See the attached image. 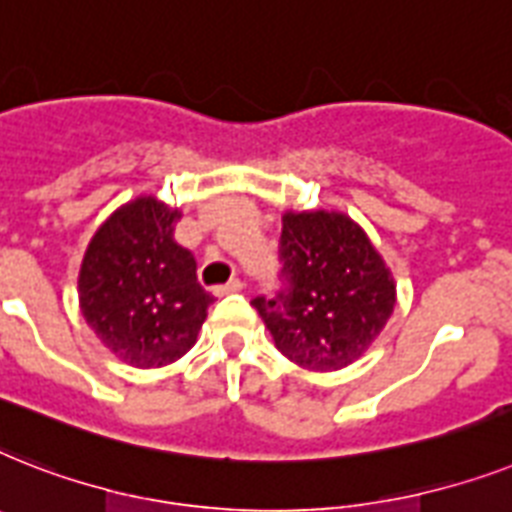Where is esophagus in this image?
<instances>
[{
	"label": "esophagus",
	"mask_w": 512,
	"mask_h": 512,
	"mask_svg": "<svg viewBox=\"0 0 512 512\" xmlns=\"http://www.w3.org/2000/svg\"><path fill=\"white\" fill-rule=\"evenodd\" d=\"M240 290H243V282L235 277V280H230L227 285H216L214 293L216 296H230V293H240Z\"/></svg>",
	"instance_id": "esophagus-1"
}]
</instances>
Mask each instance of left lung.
<instances>
[{"mask_svg":"<svg viewBox=\"0 0 512 512\" xmlns=\"http://www.w3.org/2000/svg\"><path fill=\"white\" fill-rule=\"evenodd\" d=\"M272 296L251 301L277 349L298 367L343 370L370 349L394 312V280L367 235L343 214L282 216Z\"/></svg>","mask_w":512,"mask_h":512,"instance_id":"obj_1","label":"left lung"}]
</instances>
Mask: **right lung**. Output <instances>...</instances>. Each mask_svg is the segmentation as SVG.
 I'll return each instance as SVG.
<instances>
[{
    "label": "right lung",
    "mask_w": 512,
    "mask_h": 512,
    "mask_svg": "<svg viewBox=\"0 0 512 512\" xmlns=\"http://www.w3.org/2000/svg\"><path fill=\"white\" fill-rule=\"evenodd\" d=\"M177 219L161 200L137 198L102 224L81 264V314L132 367L187 354L214 301L195 277L192 253L174 243Z\"/></svg>",
    "instance_id": "obj_1"
}]
</instances>
